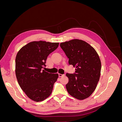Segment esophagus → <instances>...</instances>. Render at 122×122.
Listing matches in <instances>:
<instances>
[{"label":"esophagus","instance_id":"obj_1","mask_svg":"<svg viewBox=\"0 0 122 122\" xmlns=\"http://www.w3.org/2000/svg\"><path fill=\"white\" fill-rule=\"evenodd\" d=\"M58 76H59V77H62V76H64L65 75L64 74H58Z\"/></svg>","mask_w":122,"mask_h":122}]
</instances>
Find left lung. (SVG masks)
<instances>
[{"instance_id": "obj_1", "label": "left lung", "mask_w": 122, "mask_h": 122, "mask_svg": "<svg viewBox=\"0 0 122 122\" xmlns=\"http://www.w3.org/2000/svg\"><path fill=\"white\" fill-rule=\"evenodd\" d=\"M69 58V65L75 67V73L66 74L68 93L78 100L90 97L96 88L101 74V63L96 51L84 41L74 39L60 44Z\"/></svg>"}]
</instances>
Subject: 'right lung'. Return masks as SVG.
<instances>
[{
    "label": "right lung",
    "mask_w": 122,
    "mask_h": 122,
    "mask_svg": "<svg viewBox=\"0 0 122 122\" xmlns=\"http://www.w3.org/2000/svg\"><path fill=\"white\" fill-rule=\"evenodd\" d=\"M58 43L34 41L18 51L16 57L15 73L21 89L36 102L44 100L51 95L58 74L43 70L50 53L58 47Z\"/></svg>",
    "instance_id": "1"
}]
</instances>
